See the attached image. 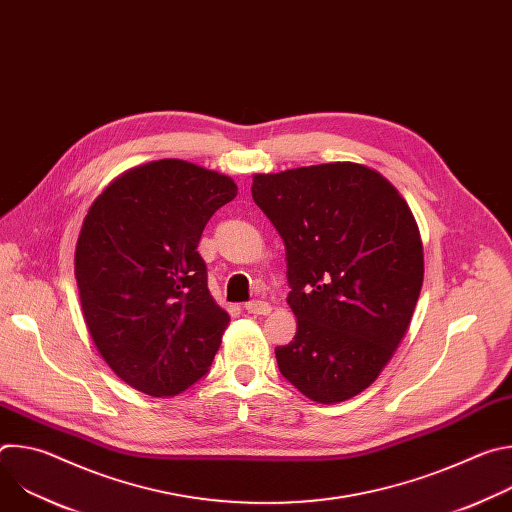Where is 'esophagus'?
Listing matches in <instances>:
<instances>
[{
  "mask_svg": "<svg viewBox=\"0 0 512 512\" xmlns=\"http://www.w3.org/2000/svg\"><path fill=\"white\" fill-rule=\"evenodd\" d=\"M245 310H247L249 314H255V316H267V314H271V304H269V302L255 300V302H249V304L245 306Z\"/></svg>",
  "mask_w": 512,
  "mask_h": 512,
  "instance_id": "34e87169",
  "label": "esophagus"
}]
</instances>
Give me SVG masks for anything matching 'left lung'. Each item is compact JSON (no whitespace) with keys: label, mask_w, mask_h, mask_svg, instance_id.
<instances>
[{"label":"left lung","mask_w":512,"mask_h":512,"mask_svg":"<svg viewBox=\"0 0 512 512\" xmlns=\"http://www.w3.org/2000/svg\"><path fill=\"white\" fill-rule=\"evenodd\" d=\"M253 200L285 245L298 330L281 375L316 403L371 387L405 338L423 285V243L399 190L354 162L253 176Z\"/></svg>","instance_id":"left-lung-1"}]
</instances>
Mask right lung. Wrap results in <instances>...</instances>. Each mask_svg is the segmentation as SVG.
I'll use <instances>...</instances> for the list:
<instances>
[{
	"label": "right lung",
	"instance_id": "right-lung-1",
	"mask_svg": "<svg viewBox=\"0 0 512 512\" xmlns=\"http://www.w3.org/2000/svg\"><path fill=\"white\" fill-rule=\"evenodd\" d=\"M237 190L225 174L156 160L117 176L85 216L75 251L85 324L109 369L145 395L186 391L221 348L231 318L196 249Z\"/></svg>",
	"mask_w": 512,
	"mask_h": 512
}]
</instances>
